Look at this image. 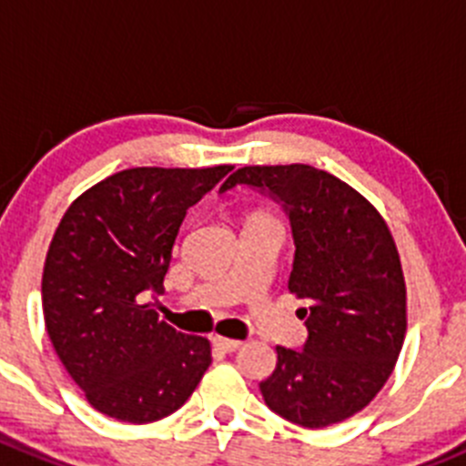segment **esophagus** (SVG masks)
Instances as JSON below:
<instances>
[{
    "label": "esophagus",
    "mask_w": 466,
    "mask_h": 466,
    "mask_svg": "<svg viewBox=\"0 0 466 466\" xmlns=\"http://www.w3.org/2000/svg\"><path fill=\"white\" fill-rule=\"evenodd\" d=\"M213 345L218 347L220 351H237L238 347H241V340H229V338L216 336L213 338Z\"/></svg>",
    "instance_id": "esophagus-1"
}]
</instances>
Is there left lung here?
I'll return each instance as SVG.
<instances>
[{
  "label": "left lung",
  "instance_id": "8db88e82",
  "mask_svg": "<svg viewBox=\"0 0 466 466\" xmlns=\"http://www.w3.org/2000/svg\"><path fill=\"white\" fill-rule=\"evenodd\" d=\"M258 186L285 204L297 255L289 292L306 299L301 351L276 347L259 384L268 410L301 428L359 414L384 389L407 333V285L389 225L359 190L310 165H246L220 193Z\"/></svg>",
  "mask_w": 466,
  "mask_h": 466
}]
</instances>
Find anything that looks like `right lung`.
<instances>
[{"label": "right lung", "mask_w": 466, "mask_h": 466, "mask_svg": "<svg viewBox=\"0 0 466 466\" xmlns=\"http://www.w3.org/2000/svg\"><path fill=\"white\" fill-rule=\"evenodd\" d=\"M229 169H121L59 220L43 267V317L96 411L154 423L179 410L211 365V342L160 321L149 297L163 292L186 211Z\"/></svg>", "instance_id": "right-lung-1"}]
</instances>
